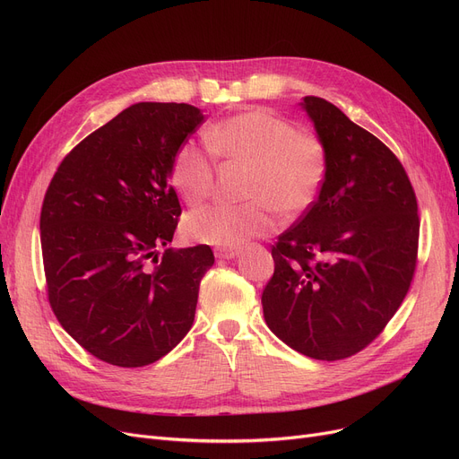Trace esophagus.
I'll return each mask as SVG.
<instances>
[{
    "instance_id": "1",
    "label": "esophagus",
    "mask_w": 459,
    "mask_h": 459,
    "mask_svg": "<svg viewBox=\"0 0 459 459\" xmlns=\"http://www.w3.org/2000/svg\"><path fill=\"white\" fill-rule=\"evenodd\" d=\"M213 253L217 258H227V260L238 256V249H232V247H217Z\"/></svg>"
}]
</instances>
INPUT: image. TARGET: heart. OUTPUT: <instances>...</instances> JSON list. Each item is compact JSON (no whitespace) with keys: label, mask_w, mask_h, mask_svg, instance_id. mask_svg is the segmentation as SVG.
<instances>
[{"label":"heart","mask_w":459,"mask_h":459,"mask_svg":"<svg viewBox=\"0 0 459 459\" xmlns=\"http://www.w3.org/2000/svg\"><path fill=\"white\" fill-rule=\"evenodd\" d=\"M215 156L246 165L242 204H212L191 212L186 234L195 242L236 247L273 230L275 210L298 215L315 204L327 178L329 151L324 139L272 109L256 108L229 117L208 130ZM215 167L206 151L186 143L171 163V184L189 204L204 203L213 191Z\"/></svg>","instance_id":"heart-1"}]
</instances>
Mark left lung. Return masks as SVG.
Returning a JSON list of instances; mask_svg holds the SVG:
<instances>
[{
    "instance_id": "left-lung-1",
    "label": "left lung",
    "mask_w": 459,
    "mask_h": 459,
    "mask_svg": "<svg viewBox=\"0 0 459 459\" xmlns=\"http://www.w3.org/2000/svg\"><path fill=\"white\" fill-rule=\"evenodd\" d=\"M329 151L318 199L284 230L262 292L268 327L296 351L339 360L372 344L411 286L419 204L396 154L320 96H305Z\"/></svg>"
}]
</instances>
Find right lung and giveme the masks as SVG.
Wrapping results in <instances>:
<instances>
[{"label": "right lung", "mask_w": 459, "mask_h": 459, "mask_svg": "<svg viewBox=\"0 0 459 459\" xmlns=\"http://www.w3.org/2000/svg\"><path fill=\"white\" fill-rule=\"evenodd\" d=\"M189 104L139 102L72 149L46 189L40 246L57 322L104 363H156L191 329L210 246L167 247L182 213L171 163L203 125Z\"/></svg>", "instance_id": "right-lung-1"}]
</instances>
